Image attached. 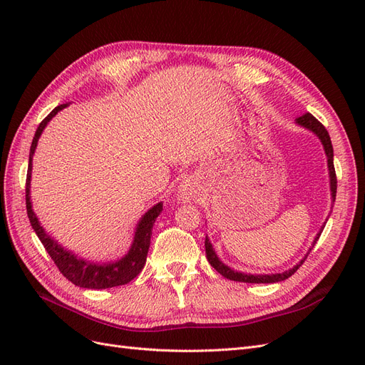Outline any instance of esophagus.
Here are the masks:
<instances>
[{
    "mask_svg": "<svg viewBox=\"0 0 365 365\" xmlns=\"http://www.w3.org/2000/svg\"><path fill=\"white\" fill-rule=\"evenodd\" d=\"M180 197H181L182 201H184V200H187V192H184V190H182V192H180Z\"/></svg>",
    "mask_w": 365,
    "mask_h": 365,
    "instance_id": "1",
    "label": "esophagus"
}]
</instances>
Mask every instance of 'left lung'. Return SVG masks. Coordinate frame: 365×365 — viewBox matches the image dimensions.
<instances>
[{
    "label": "left lung",
    "instance_id": "1",
    "mask_svg": "<svg viewBox=\"0 0 365 365\" xmlns=\"http://www.w3.org/2000/svg\"><path fill=\"white\" fill-rule=\"evenodd\" d=\"M295 123L298 126L306 128L307 130L314 132V134L319 138V141H322V145H323L324 152H326V157H327V168H329V178H330V195H332V201L335 202V196H336V175H335V168H334V148H332V141H330V137H329V132L326 130V128L322 123H319V121L312 114H309V113H306L302 117L295 118ZM324 225L322 227V230H319L318 235L315 236V239L312 242V248L317 244V240L319 239V236H322ZM312 248H309V251H311ZM205 254H207V259H208L210 264H212V267L219 274H222L224 277L228 279V280L244 282V283H279L282 280H286L288 277H291V275L298 268L302 267L309 252L306 254L304 259H302L300 262L295 264L294 268L284 271V272H277V274H245V272H239V271L231 269L230 267H227V264L222 263V260H220L216 256V252L213 250V245L210 244V239L207 236H205Z\"/></svg>",
    "mask_w": 365,
    "mask_h": 365
}]
</instances>
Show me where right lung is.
Returning a JSON list of instances; mask_svg holds the SVG:
<instances>
[{"label": "right lung", "instance_id": "obj_1", "mask_svg": "<svg viewBox=\"0 0 365 365\" xmlns=\"http://www.w3.org/2000/svg\"><path fill=\"white\" fill-rule=\"evenodd\" d=\"M67 106L68 103H63L54 108L53 111L41 121L35 132V137H33L31 146H30V155H29L27 181H26V207H27L29 220L31 224V228L35 230L36 236L42 242L43 248L47 250L53 262L56 263V267L59 268L63 277H67L76 286H81V288H88V289H106V288H114V286L126 284L132 279H135L141 272L143 267H145L149 245H150L152 227L155 224V219L163 212V202L155 204L141 216L135 228L134 240H132V245L125 256L115 262H108V263L88 262L85 259L77 257L71 251L65 250L51 236L46 233V230L41 227V222L31 208V201H30L31 161L38 146V140L42 134V130L46 129L48 121Z\"/></svg>", "mask_w": 365, "mask_h": 365}]
</instances>
